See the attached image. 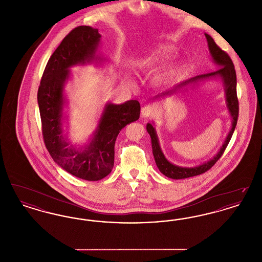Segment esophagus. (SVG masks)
<instances>
[{
  "instance_id": "esophagus-1",
  "label": "esophagus",
  "mask_w": 262,
  "mask_h": 262,
  "mask_svg": "<svg viewBox=\"0 0 262 262\" xmlns=\"http://www.w3.org/2000/svg\"><path fill=\"white\" fill-rule=\"evenodd\" d=\"M141 116L143 118H152L154 116V108L151 105H145L142 109H141Z\"/></svg>"
}]
</instances>
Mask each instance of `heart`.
<instances>
[{
    "label": "heart",
    "instance_id": "1",
    "mask_svg": "<svg viewBox=\"0 0 262 262\" xmlns=\"http://www.w3.org/2000/svg\"><path fill=\"white\" fill-rule=\"evenodd\" d=\"M173 54V48L167 45L159 46L158 48L151 51L145 57L135 60L132 66L135 71H149L159 63L169 59ZM177 73L174 67H170L163 70L160 74L155 76V82L157 84H165L174 78Z\"/></svg>",
    "mask_w": 262,
    "mask_h": 262
}]
</instances>
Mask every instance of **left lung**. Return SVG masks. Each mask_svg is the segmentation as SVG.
<instances>
[{
	"mask_svg": "<svg viewBox=\"0 0 262 262\" xmlns=\"http://www.w3.org/2000/svg\"><path fill=\"white\" fill-rule=\"evenodd\" d=\"M205 37H206L207 42H208V48L210 51L212 59L220 68L218 70H216L215 72L191 77L190 79H187L186 81L176 85L173 89H171L169 91H166L165 93H163V95L173 94L176 91L180 90L181 88H185L190 83L198 82L200 80L208 79V78L215 77V76H220L223 80V83H224L227 106H228L229 112L233 118V125H232V128H231L228 137L225 140L223 146L221 147V149L218 152V154L213 159H211L208 162L200 165V166L194 167V168H183V167H179V166L173 165L172 163L169 162L165 158V156H164V154L161 151V148L159 146V142H158V138L156 136L155 128L153 127V125L151 124H147L146 129H147L150 137H151L152 152H153V156H154L156 165H157L159 171L163 174H165L168 178L174 179V180L186 179V178L199 176V174L207 172L209 169H211L212 167L215 165V163L217 162L221 158V156L223 155L225 149L228 146V144H229V142L232 138V136L234 134V130L236 128V125H237V117H238V100H237V75H236L234 63L232 62L230 56L215 43V41L213 40V38L210 35L205 34Z\"/></svg>",
	"mask_w": 262,
	"mask_h": 262,
	"instance_id": "obj_1",
	"label": "left lung"
}]
</instances>
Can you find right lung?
Wrapping results in <instances>:
<instances>
[{
  "instance_id": "right-lung-1",
  "label": "right lung",
  "mask_w": 262,
  "mask_h": 262,
  "mask_svg": "<svg viewBox=\"0 0 262 262\" xmlns=\"http://www.w3.org/2000/svg\"><path fill=\"white\" fill-rule=\"evenodd\" d=\"M98 29L74 28L52 54L38 88L37 100L44 143L53 160L68 173L86 181H99L111 173L115 142L121 129L139 119L140 104L129 100L107 104L89 146L83 151L69 147L62 134V89L69 68L93 59L99 43Z\"/></svg>"
}]
</instances>
